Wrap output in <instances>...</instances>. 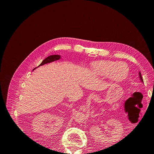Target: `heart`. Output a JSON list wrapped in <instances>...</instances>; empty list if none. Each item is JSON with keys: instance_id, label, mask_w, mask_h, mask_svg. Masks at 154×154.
Wrapping results in <instances>:
<instances>
[{"instance_id": "heart-1", "label": "heart", "mask_w": 154, "mask_h": 154, "mask_svg": "<svg viewBox=\"0 0 154 154\" xmlns=\"http://www.w3.org/2000/svg\"><path fill=\"white\" fill-rule=\"evenodd\" d=\"M92 71L97 77H109L115 83H122L128 78L130 69L128 65L124 62L100 60L92 64Z\"/></svg>"}]
</instances>
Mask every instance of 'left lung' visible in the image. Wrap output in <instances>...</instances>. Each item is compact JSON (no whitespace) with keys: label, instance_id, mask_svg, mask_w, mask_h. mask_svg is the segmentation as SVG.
<instances>
[{"label":"left lung","instance_id":"obj_1","mask_svg":"<svg viewBox=\"0 0 154 154\" xmlns=\"http://www.w3.org/2000/svg\"><path fill=\"white\" fill-rule=\"evenodd\" d=\"M139 79H140L141 82L142 83H143V78H142V76H141V72H140V71L139 72Z\"/></svg>","mask_w":154,"mask_h":154}]
</instances>
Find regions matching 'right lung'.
I'll return each mask as SVG.
<instances>
[{
    "label": "right lung",
    "instance_id": "add662e5",
    "mask_svg": "<svg viewBox=\"0 0 154 154\" xmlns=\"http://www.w3.org/2000/svg\"><path fill=\"white\" fill-rule=\"evenodd\" d=\"M60 58H61V56L60 55H58V54H54V55H51L49 56V57H47L46 58H45L39 66H43V65L44 64H47V63H51V62H54V61H57V60H60ZM38 66V67H39Z\"/></svg>",
    "mask_w": 154,
    "mask_h": 154
}]
</instances>
